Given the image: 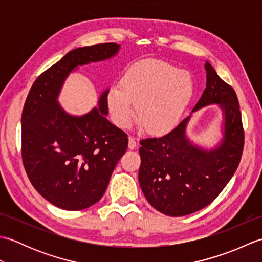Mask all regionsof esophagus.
<instances>
[{"label": "esophagus", "instance_id": "esophagus-1", "mask_svg": "<svg viewBox=\"0 0 262 262\" xmlns=\"http://www.w3.org/2000/svg\"><path fill=\"white\" fill-rule=\"evenodd\" d=\"M136 146H137V143H136L135 138L132 137V136L128 137V148L134 149V148H136Z\"/></svg>", "mask_w": 262, "mask_h": 262}]
</instances>
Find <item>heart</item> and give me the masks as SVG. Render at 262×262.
<instances>
[{
	"mask_svg": "<svg viewBox=\"0 0 262 262\" xmlns=\"http://www.w3.org/2000/svg\"><path fill=\"white\" fill-rule=\"evenodd\" d=\"M194 91L191 74L163 60L146 59L126 71L120 86L107 93V104L115 124L129 126L136 104V118L151 134H163L180 121Z\"/></svg>",
	"mask_w": 262,
	"mask_h": 262,
	"instance_id": "b5f03b06",
	"label": "heart"
}]
</instances>
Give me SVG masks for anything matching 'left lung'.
<instances>
[{
  "label": "left lung",
  "mask_w": 262,
  "mask_h": 262,
  "mask_svg": "<svg viewBox=\"0 0 262 262\" xmlns=\"http://www.w3.org/2000/svg\"><path fill=\"white\" fill-rule=\"evenodd\" d=\"M206 89L187 118L168 134L141 141L138 182L144 196L160 213L185 216L200 210L219 196L240 163L244 134L240 105L232 86L206 62ZM211 104L222 111L219 140L202 146L187 136L193 112Z\"/></svg>",
  "instance_id": "1"
}]
</instances>
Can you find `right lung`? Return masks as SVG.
<instances>
[{
    "instance_id": "right-lung-1",
    "label": "right lung",
    "mask_w": 262,
    "mask_h": 262,
    "mask_svg": "<svg viewBox=\"0 0 262 262\" xmlns=\"http://www.w3.org/2000/svg\"><path fill=\"white\" fill-rule=\"evenodd\" d=\"M119 51L118 43L73 49L38 77L27 97L22 161L32 186L58 208L81 210L99 202L127 149V135L107 119L108 88L97 107L81 116L68 113L58 101L71 73Z\"/></svg>"
}]
</instances>
